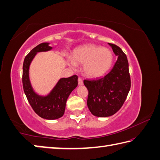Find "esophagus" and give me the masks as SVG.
<instances>
[{"mask_svg": "<svg viewBox=\"0 0 160 160\" xmlns=\"http://www.w3.org/2000/svg\"><path fill=\"white\" fill-rule=\"evenodd\" d=\"M82 84H83V80H82V78H78V84H79V85H82Z\"/></svg>", "mask_w": 160, "mask_h": 160, "instance_id": "34e87169", "label": "esophagus"}]
</instances>
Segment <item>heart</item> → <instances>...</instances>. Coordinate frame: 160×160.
Wrapping results in <instances>:
<instances>
[{"label": "heart", "instance_id": "heart-1", "mask_svg": "<svg viewBox=\"0 0 160 160\" xmlns=\"http://www.w3.org/2000/svg\"><path fill=\"white\" fill-rule=\"evenodd\" d=\"M73 58L74 61L70 59L69 65L75 68L76 63L84 64V73L91 78L104 75L112 67L114 58L110 50L94 45L79 47L75 50Z\"/></svg>", "mask_w": 160, "mask_h": 160}]
</instances>
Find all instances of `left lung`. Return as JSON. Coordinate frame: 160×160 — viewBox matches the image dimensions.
<instances>
[{
	"label": "left lung",
	"mask_w": 160,
	"mask_h": 160,
	"mask_svg": "<svg viewBox=\"0 0 160 160\" xmlns=\"http://www.w3.org/2000/svg\"><path fill=\"white\" fill-rule=\"evenodd\" d=\"M108 43L118 56L112 69L102 78L84 80L89 92L87 106L91 113L98 117L117 113L126 101L131 86L126 55L118 46Z\"/></svg>",
	"instance_id": "obj_1"
}]
</instances>
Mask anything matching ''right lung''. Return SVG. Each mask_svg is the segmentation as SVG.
I'll return each mask as SVG.
<instances>
[{"mask_svg": "<svg viewBox=\"0 0 160 160\" xmlns=\"http://www.w3.org/2000/svg\"><path fill=\"white\" fill-rule=\"evenodd\" d=\"M49 43H42L37 46L26 56L23 64V90L28 102L33 110L40 117L54 120L62 117L64 114L66 102L70 93L78 86V78L76 75L69 78H62L47 96H40L34 92L29 78V68L37 52L52 50Z\"/></svg>", "mask_w": 160, "mask_h": 160, "instance_id": "1", "label": "right lung"}]
</instances>
